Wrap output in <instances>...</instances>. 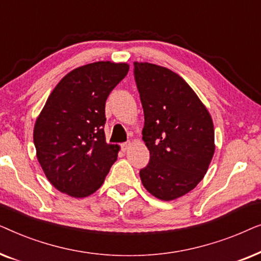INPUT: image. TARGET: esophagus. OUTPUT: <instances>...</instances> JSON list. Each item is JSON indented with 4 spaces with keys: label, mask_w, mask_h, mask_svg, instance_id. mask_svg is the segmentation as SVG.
<instances>
[{
    "label": "esophagus",
    "mask_w": 261,
    "mask_h": 261,
    "mask_svg": "<svg viewBox=\"0 0 261 261\" xmlns=\"http://www.w3.org/2000/svg\"><path fill=\"white\" fill-rule=\"evenodd\" d=\"M129 146H130V142H128V141L127 142H123V144L121 145V148H122L123 152H126L127 149L129 148Z\"/></svg>",
    "instance_id": "obj_1"
}]
</instances>
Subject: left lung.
Segmentation results:
<instances>
[{"mask_svg": "<svg viewBox=\"0 0 261 261\" xmlns=\"http://www.w3.org/2000/svg\"><path fill=\"white\" fill-rule=\"evenodd\" d=\"M134 76L145 115L142 140L149 151L140 171L146 190L173 201L196 188L215 152L210 113L190 85L170 69L134 62Z\"/></svg>", "mask_w": 261, "mask_h": 261, "instance_id": "1", "label": "left lung"}]
</instances>
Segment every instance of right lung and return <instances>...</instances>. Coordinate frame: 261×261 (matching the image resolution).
<instances>
[{"label": "right lung", "mask_w": 261, "mask_h": 261, "mask_svg": "<svg viewBox=\"0 0 261 261\" xmlns=\"http://www.w3.org/2000/svg\"><path fill=\"white\" fill-rule=\"evenodd\" d=\"M127 63L96 62L64 76L35 120L37 158L49 183L83 198L98 190L117 159L119 145L107 144L106 101L126 77Z\"/></svg>", "instance_id": "obj_1"}]
</instances>
